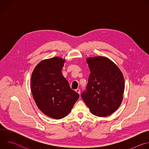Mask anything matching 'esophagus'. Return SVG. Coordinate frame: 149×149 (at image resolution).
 I'll return each mask as SVG.
<instances>
[{
	"label": "esophagus",
	"mask_w": 149,
	"mask_h": 149,
	"mask_svg": "<svg viewBox=\"0 0 149 149\" xmlns=\"http://www.w3.org/2000/svg\"><path fill=\"white\" fill-rule=\"evenodd\" d=\"M75 91H76L77 93H78L79 94H80V92H81V91H80V90H79V88H77V89L75 90Z\"/></svg>",
	"instance_id": "obj_1"
}]
</instances>
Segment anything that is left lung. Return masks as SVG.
I'll use <instances>...</instances> for the list:
<instances>
[{
  "mask_svg": "<svg viewBox=\"0 0 149 149\" xmlns=\"http://www.w3.org/2000/svg\"><path fill=\"white\" fill-rule=\"evenodd\" d=\"M87 62L91 73L86 89L81 96L93 114L98 117L109 116L118 109L122 102L123 75L107 58H88Z\"/></svg>",
  "mask_w": 149,
  "mask_h": 149,
  "instance_id": "8db88e82",
  "label": "left lung"
}]
</instances>
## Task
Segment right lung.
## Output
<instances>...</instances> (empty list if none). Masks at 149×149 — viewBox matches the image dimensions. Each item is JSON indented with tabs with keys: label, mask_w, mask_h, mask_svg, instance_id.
<instances>
[{
	"label": "right lung",
	"mask_w": 149,
	"mask_h": 149,
	"mask_svg": "<svg viewBox=\"0 0 149 149\" xmlns=\"http://www.w3.org/2000/svg\"><path fill=\"white\" fill-rule=\"evenodd\" d=\"M64 62L57 56L42 61L31 77V91L38 107L55 119L67 116L79 96L62 74Z\"/></svg>",
	"instance_id": "obj_1"
}]
</instances>
